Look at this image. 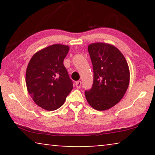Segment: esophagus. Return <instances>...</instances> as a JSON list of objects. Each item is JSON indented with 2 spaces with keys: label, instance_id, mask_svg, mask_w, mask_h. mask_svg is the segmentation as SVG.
I'll list each match as a JSON object with an SVG mask.
<instances>
[{
  "label": "esophagus",
  "instance_id": "1",
  "mask_svg": "<svg viewBox=\"0 0 155 155\" xmlns=\"http://www.w3.org/2000/svg\"><path fill=\"white\" fill-rule=\"evenodd\" d=\"M81 84H82L81 81H77L75 82V86L77 88H80V87H81Z\"/></svg>",
  "mask_w": 155,
  "mask_h": 155
}]
</instances>
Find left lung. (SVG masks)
<instances>
[{
    "instance_id": "8db88e82",
    "label": "left lung",
    "mask_w": 155,
    "mask_h": 155,
    "mask_svg": "<svg viewBox=\"0 0 155 155\" xmlns=\"http://www.w3.org/2000/svg\"><path fill=\"white\" fill-rule=\"evenodd\" d=\"M94 71L92 88L84 92L93 109L105 111L118 104L130 82L128 65L122 53L109 44L97 42L88 46Z\"/></svg>"
}]
</instances>
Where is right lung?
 Masks as SVG:
<instances>
[{"mask_svg":"<svg viewBox=\"0 0 155 155\" xmlns=\"http://www.w3.org/2000/svg\"><path fill=\"white\" fill-rule=\"evenodd\" d=\"M69 46L53 44L35 53L26 71V85L37 105L46 111H54L64 104L73 90V81L63 61Z\"/></svg>","mask_w":155,"mask_h":155,"instance_id":"obj_1","label":"right lung"}]
</instances>
